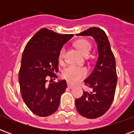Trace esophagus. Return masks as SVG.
<instances>
[{
	"instance_id": "esophagus-1",
	"label": "esophagus",
	"mask_w": 134,
	"mask_h": 134,
	"mask_svg": "<svg viewBox=\"0 0 134 134\" xmlns=\"http://www.w3.org/2000/svg\"><path fill=\"white\" fill-rule=\"evenodd\" d=\"M74 86H75V85L73 84V83H72L71 82L67 81V87H70V88H72Z\"/></svg>"
}]
</instances>
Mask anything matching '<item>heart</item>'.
<instances>
[{"label":"heart","mask_w":134,"mask_h":134,"mask_svg":"<svg viewBox=\"0 0 134 134\" xmlns=\"http://www.w3.org/2000/svg\"><path fill=\"white\" fill-rule=\"evenodd\" d=\"M75 45L84 57H87L90 54L92 49V46L88 41L85 39L78 40L77 41H76ZM64 52H65V49L64 48H62L59 55V61H62L64 58ZM86 75H87V70L85 68L75 67L73 65H70L67 68H65L62 73V75L64 78L70 82L78 81L82 78H83Z\"/></svg>","instance_id":"obj_1"}]
</instances>
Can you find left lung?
I'll return each instance as SVG.
<instances>
[{
	"mask_svg": "<svg viewBox=\"0 0 134 134\" xmlns=\"http://www.w3.org/2000/svg\"><path fill=\"white\" fill-rule=\"evenodd\" d=\"M76 35L93 36L97 43L98 56L96 66L84 80L91 90L83 91L81 98L75 100L76 108L80 115L97 118L106 113L114 98L117 83L115 57L103 30L92 27Z\"/></svg>",
	"mask_w": 134,
	"mask_h": 134,
	"instance_id": "1",
	"label": "left lung"
}]
</instances>
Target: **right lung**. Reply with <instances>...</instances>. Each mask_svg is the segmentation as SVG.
<instances>
[{
	"instance_id": "1",
	"label": "right lung",
	"mask_w": 134,
	"mask_h": 134,
	"mask_svg": "<svg viewBox=\"0 0 134 134\" xmlns=\"http://www.w3.org/2000/svg\"><path fill=\"white\" fill-rule=\"evenodd\" d=\"M72 36L44 28L34 35L25 47L19 74L20 90L24 103L35 115L49 116L58 108L67 82L59 80L48 85L47 77H57L54 72L58 71L59 52Z\"/></svg>"
}]
</instances>
